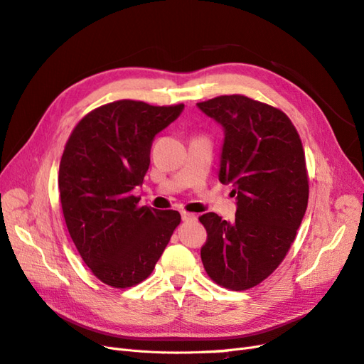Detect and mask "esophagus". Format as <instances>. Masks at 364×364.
<instances>
[{"mask_svg": "<svg viewBox=\"0 0 364 364\" xmlns=\"http://www.w3.org/2000/svg\"><path fill=\"white\" fill-rule=\"evenodd\" d=\"M182 220L183 222H196L197 220V217L194 215V214H190V213H182Z\"/></svg>", "mask_w": 364, "mask_h": 364, "instance_id": "esophagus-1", "label": "esophagus"}]
</instances>
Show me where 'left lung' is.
<instances>
[{
    "mask_svg": "<svg viewBox=\"0 0 364 364\" xmlns=\"http://www.w3.org/2000/svg\"><path fill=\"white\" fill-rule=\"evenodd\" d=\"M197 107L223 127L218 181L234 186L235 222L199 217L208 232L200 250L214 282L255 287L287 255L308 205V174L299 134L279 109L245 95H222Z\"/></svg>",
    "mask_w": 364,
    "mask_h": 364,
    "instance_id": "1",
    "label": "left lung"
}]
</instances>
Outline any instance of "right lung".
Wrapping results in <instances>:
<instances>
[{
  "label": "right lung",
  "mask_w": 364,
  "mask_h": 364,
  "mask_svg": "<svg viewBox=\"0 0 364 364\" xmlns=\"http://www.w3.org/2000/svg\"><path fill=\"white\" fill-rule=\"evenodd\" d=\"M183 105L150 106L119 100L83 117L65 146L59 191L68 232L82 259L102 282L126 289L155 269L181 214L138 206L151 141Z\"/></svg>",
  "instance_id": "1"
}]
</instances>
